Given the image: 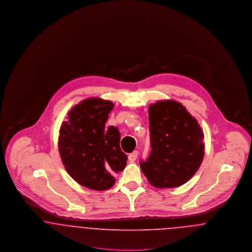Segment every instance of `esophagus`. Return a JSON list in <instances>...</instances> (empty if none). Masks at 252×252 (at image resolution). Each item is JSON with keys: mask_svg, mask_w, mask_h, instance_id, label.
<instances>
[{"mask_svg": "<svg viewBox=\"0 0 252 252\" xmlns=\"http://www.w3.org/2000/svg\"><path fill=\"white\" fill-rule=\"evenodd\" d=\"M137 157H138V152H137V151H134V152H132L131 154H129V156H128V160L133 162V161H135V160H136Z\"/></svg>", "mask_w": 252, "mask_h": 252, "instance_id": "1", "label": "esophagus"}]
</instances>
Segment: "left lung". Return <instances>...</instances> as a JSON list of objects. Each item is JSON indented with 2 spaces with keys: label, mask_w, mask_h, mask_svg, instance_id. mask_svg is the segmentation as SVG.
<instances>
[{
  "label": "left lung",
  "mask_w": 252,
  "mask_h": 252,
  "mask_svg": "<svg viewBox=\"0 0 252 252\" xmlns=\"http://www.w3.org/2000/svg\"><path fill=\"white\" fill-rule=\"evenodd\" d=\"M151 152L140 166L157 188H174L192 178L204 157L202 129L180 103L173 100L150 105Z\"/></svg>",
  "instance_id": "obj_1"
}]
</instances>
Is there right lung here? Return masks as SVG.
<instances>
[{"label": "right lung", "mask_w": 252, "mask_h": 252, "mask_svg": "<svg viewBox=\"0 0 252 252\" xmlns=\"http://www.w3.org/2000/svg\"><path fill=\"white\" fill-rule=\"evenodd\" d=\"M113 103L89 98L74 106L60 130L59 150L69 175L80 185L96 191L108 190L114 175L123 171L127 156L121 150L120 132L106 127Z\"/></svg>", "instance_id": "obj_1"}]
</instances>
